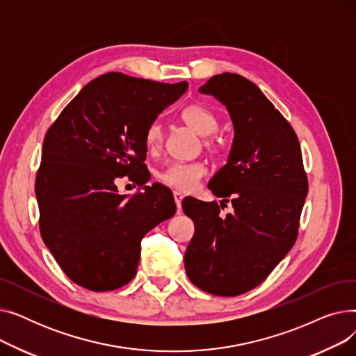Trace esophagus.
I'll return each mask as SVG.
<instances>
[{"mask_svg": "<svg viewBox=\"0 0 356 356\" xmlns=\"http://www.w3.org/2000/svg\"><path fill=\"white\" fill-rule=\"evenodd\" d=\"M175 202H176V207H177V213L181 212V200H183V195L180 192H175L173 193Z\"/></svg>", "mask_w": 356, "mask_h": 356, "instance_id": "obj_1", "label": "esophagus"}]
</instances>
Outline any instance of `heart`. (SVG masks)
I'll list each match as a JSON object with an SVG mask.
<instances>
[{
  "label": "heart",
  "instance_id": "1",
  "mask_svg": "<svg viewBox=\"0 0 356 356\" xmlns=\"http://www.w3.org/2000/svg\"><path fill=\"white\" fill-rule=\"evenodd\" d=\"M181 118L192 129L202 137H209L215 134L219 128L216 115L208 108L200 105H189L181 111ZM163 143V128L154 121L145 129V144L148 149L156 152ZM213 148H218L216 143H211ZM207 175V165L200 161L168 163L159 173V179L165 186L180 192H192L196 189L200 179Z\"/></svg>",
  "mask_w": 356,
  "mask_h": 356
}]
</instances>
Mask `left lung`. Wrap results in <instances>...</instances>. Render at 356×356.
<instances>
[{
  "mask_svg": "<svg viewBox=\"0 0 356 356\" xmlns=\"http://www.w3.org/2000/svg\"><path fill=\"white\" fill-rule=\"evenodd\" d=\"M199 92L227 106L235 136L227 164L208 184L223 202H181L195 223L184 268L200 290L234 297L263 283L294 245L307 176L293 127L255 83L227 72ZM228 201L234 211L223 217Z\"/></svg>",
  "mask_w": 356,
  "mask_h": 356,
  "instance_id": "left-lung-1",
  "label": "left lung"
}]
</instances>
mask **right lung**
Here are the masks:
<instances>
[{"instance_id": "obj_1", "label": "right lung", "mask_w": 356, "mask_h": 356, "mask_svg": "<svg viewBox=\"0 0 356 356\" xmlns=\"http://www.w3.org/2000/svg\"><path fill=\"white\" fill-rule=\"evenodd\" d=\"M188 85L105 73L89 82L47 129L35 176L40 234L78 286L109 291L129 283L144 235L176 213L165 186H144L128 196L118 193L117 180L148 181L145 129Z\"/></svg>"}]
</instances>
